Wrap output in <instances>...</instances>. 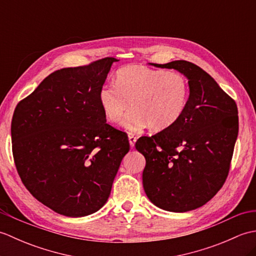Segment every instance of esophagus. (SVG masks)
I'll list each match as a JSON object with an SVG mask.
<instances>
[{
  "label": "esophagus",
  "mask_w": 256,
  "mask_h": 256,
  "mask_svg": "<svg viewBox=\"0 0 256 256\" xmlns=\"http://www.w3.org/2000/svg\"><path fill=\"white\" fill-rule=\"evenodd\" d=\"M128 142H130V146L133 148L135 145V142H136V136H134V134L130 133L128 134Z\"/></svg>",
  "instance_id": "obj_1"
}]
</instances>
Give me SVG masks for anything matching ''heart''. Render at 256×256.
<instances>
[{
	"label": "heart",
	"instance_id": "1",
	"mask_svg": "<svg viewBox=\"0 0 256 256\" xmlns=\"http://www.w3.org/2000/svg\"><path fill=\"white\" fill-rule=\"evenodd\" d=\"M190 88L184 74L138 64L118 70L114 86H102L99 103L103 116L118 124L128 108L123 126L131 132L150 126L156 132L175 125L188 106Z\"/></svg>",
	"mask_w": 256,
	"mask_h": 256
}]
</instances>
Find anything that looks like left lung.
<instances>
[{
    "instance_id": "1",
    "label": "left lung",
    "mask_w": 256,
    "mask_h": 256,
    "mask_svg": "<svg viewBox=\"0 0 256 256\" xmlns=\"http://www.w3.org/2000/svg\"><path fill=\"white\" fill-rule=\"evenodd\" d=\"M152 64L182 74L190 96L175 125L135 144L146 160L143 187L150 202L162 210H194L219 192L229 174L238 133V108L197 64L186 60Z\"/></svg>"
}]
</instances>
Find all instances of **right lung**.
Returning a JSON list of instances; mask_svg holds the SVG:
<instances>
[{"instance_id":"right-lung-1","label":"right lung","mask_w":256,"mask_h":256,"mask_svg":"<svg viewBox=\"0 0 256 256\" xmlns=\"http://www.w3.org/2000/svg\"><path fill=\"white\" fill-rule=\"evenodd\" d=\"M56 70L15 108L10 134L27 190L59 214L86 216L108 201L126 134L106 123L99 92L113 62Z\"/></svg>"}]
</instances>
